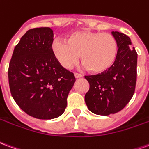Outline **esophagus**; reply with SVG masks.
<instances>
[{"label": "esophagus", "instance_id": "obj_1", "mask_svg": "<svg viewBox=\"0 0 149 149\" xmlns=\"http://www.w3.org/2000/svg\"><path fill=\"white\" fill-rule=\"evenodd\" d=\"M82 74H79V73H74V77H75L76 79H78V78H81L82 77Z\"/></svg>", "mask_w": 149, "mask_h": 149}]
</instances>
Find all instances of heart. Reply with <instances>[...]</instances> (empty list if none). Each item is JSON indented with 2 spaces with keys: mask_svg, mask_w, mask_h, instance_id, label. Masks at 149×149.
Segmentation results:
<instances>
[{
  "mask_svg": "<svg viewBox=\"0 0 149 149\" xmlns=\"http://www.w3.org/2000/svg\"><path fill=\"white\" fill-rule=\"evenodd\" d=\"M55 57L63 67L70 69L80 59L84 67L91 72H106L114 63L118 45L116 38L110 33L79 31L70 34L67 40L56 39L52 44Z\"/></svg>",
  "mask_w": 149,
  "mask_h": 149,
  "instance_id": "1",
  "label": "heart"
}]
</instances>
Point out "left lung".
<instances>
[{
  "instance_id": "obj_1",
  "label": "left lung",
  "mask_w": 149,
  "mask_h": 149,
  "mask_svg": "<svg viewBox=\"0 0 149 149\" xmlns=\"http://www.w3.org/2000/svg\"><path fill=\"white\" fill-rule=\"evenodd\" d=\"M112 34L118 45L114 63L106 72L85 76L90 84L86 104L90 111L102 116L123 109L133 96L136 82L137 53L130 37L118 31Z\"/></svg>"
}]
</instances>
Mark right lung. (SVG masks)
Returning a JSON list of instances; mask_svg holds the SVG:
<instances>
[{
    "mask_svg": "<svg viewBox=\"0 0 149 149\" xmlns=\"http://www.w3.org/2000/svg\"><path fill=\"white\" fill-rule=\"evenodd\" d=\"M53 36L50 28L29 30L15 47L8 70L14 101L27 114L42 120L63 113L75 82L52 52Z\"/></svg>",
    "mask_w": 149,
    "mask_h": 149,
    "instance_id": "add662e5",
    "label": "right lung"
}]
</instances>
